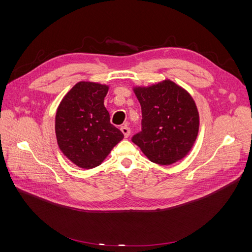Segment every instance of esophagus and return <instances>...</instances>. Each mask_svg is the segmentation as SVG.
<instances>
[{
    "instance_id": "esophagus-1",
    "label": "esophagus",
    "mask_w": 252,
    "mask_h": 252,
    "mask_svg": "<svg viewBox=\"0 0 252 252\" xmlns=\"http://www.w3.org/2000/svg\"><path fill=\"white\" fill-rule=\"evenodd\" d=\"M121 131L123 132L125 138H128L129 134H130V128H129L127 125H124V126L121 127Z\"/></svg>"
}]
</instances>
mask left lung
Masks as SVG:
<instances>
[{
    "instance_id": "left-lung-1",
    "label": "left lung",
    "mask_w": 252,
    "mask_h": 252,
    "mask_svg": "<svg viewBox=\"0 0 252 252\" xmlns=\"http://www.w3.org/2000/svg\"><path fill=\"white\" fill-rule=\"evenodd\" d=\"M133 91L142 107V131L133 135L151 162L171 165L191 150L200 126L195 102L187 90L170 80Z\"/></svg>"
}]
</instances>
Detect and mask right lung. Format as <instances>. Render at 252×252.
<instances>
[{
    "mask_svg": "<svg viewBox=\"0 0 252 252\" xmlns=\"http://www.w3.org/2000/svg\"><path fill=\"white\" fill-rule=\"evenodd\" d=\"M109 86L79 82L61 101L56 114V135L63 155L80 168L101 165L124 134L110 123L104 106Z\"/></svg>",
    "mask_w": 252,
    "mask_h": 252,
    "instance_id": "right-lung-1",
    "label": "right lung"
}]
</instances>
